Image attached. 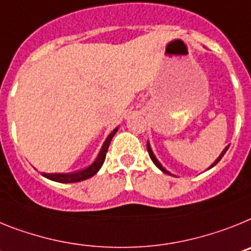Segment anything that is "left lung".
<instances>
[{"label":"left lung","instance_id":"1","mask_svg":"<svg viewBox=\"0 0 251 251\" xmlns=\"http://www.w3.org/2000/svg\"><path fill=\"white\" fill-rule=\"evenodd\" d=\"M228 147H230V145H227V147H226V148H225V149H224V151H222V152H221V154H220V156H219V158H217V159H216V162L213 163V164H212V165H211V167H210V168L215 167V165H216V164H217V163H219V162H220V160H221V158H222V156H224V155H225V152H226V150H227V149H228ZM147 148H148V152H149V156H150V159H151V160H152V163H154V164H155V165H156V167H158V168H159V169H160V171H162V172H164V173H167V174H169V172H167V171H165L164 168H163V167H162V164H160V163H159V162H158V159H156V158H155V155H154V154H152V151H151V148H150L149 143H148Z\"/></svg>","mask_w":251,"mask_h":251}]
</instances>
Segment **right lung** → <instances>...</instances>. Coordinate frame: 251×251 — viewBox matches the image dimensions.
<instances>
[{
	"instance_id": "1",
	"label": "right lung",
	"mask_w": 251,
	"mask_h": 251,
	"mask_svg": "<svg viewBox=\"0 0 251 251\" xmlns=\"http://www.w3.org/2000/svg\"><path fill=\"white\" fill-rule=\"evenodd\" d=\"M116 131H117V127L107 136V139H106V141H104L103 145H102L101 151H100L99 156H97V159L95 160V163H93L92 165H89L88 168H86L84 171L77 172V173H68V174L43 173V176H44L45 178H48V179L54 180V182H59V183H75V182H80V180L88 179V178L93 177V176L100 171V168L102 167V164H103L104 159H106V154H107L108 147H110V143L111 140H112L113 135L116 134Z\"/></svg>"
}]
</instances>
